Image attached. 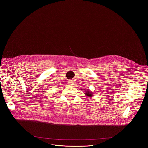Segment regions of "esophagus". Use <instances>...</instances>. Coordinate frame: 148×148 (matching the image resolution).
I'll list each match as a JSON object with an SVG mask.
<instances>
[{
    "mask_svg": "<svg viewBox=\"0 0 148 148\" xmlns=\"http://www.w3.org/2000/svg\"><path fill=\"white\" fill-rule=\"evenodd\" d=\"M68 84L69 85H72L73 84V82L72 80H69L68 82Z\"/></svg>",
    "mask_w": 148,
    "mask_h": 148,
    "instance_id": "obj_1",
    "label": "esophagus"
}]
</instances>
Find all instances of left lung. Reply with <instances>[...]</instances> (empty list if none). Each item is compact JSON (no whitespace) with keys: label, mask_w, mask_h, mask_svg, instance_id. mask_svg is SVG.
<instances>
[{"label":"left lung","mask_w":148,"mask_h":148,"mask_svg":"<svg viewBox=\"0 0 148 148\" xmlns=\"http://www.w3.org/2000/svg\"><path fill=\"white\" fill-rule=\"evenodd\" d=\"M86 95L87 96H89V97H91L92 96V92H89V91H88L86 93Z\"/></svg>","instance_id":"obj_1"}]
</instances>
